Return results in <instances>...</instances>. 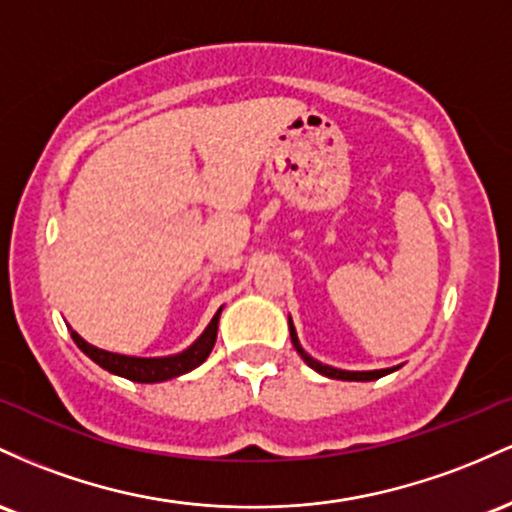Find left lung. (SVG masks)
Returning <instances> with one entry per match:
<instances>
[{
	"label": "left lung",
	"mask_w": 512,
	"mask_h": 512,
	"mask_svg": "<svg viewBox=\"0 0 512 512\" xmlns=\"http://www.w3.org/2000/svg\"><path fill=\"white\" fill-rule=\"evenodd\" d=\"M290 338H292V346H295L297 353L302 355V360L307 363L312 370H317L319 375L324 377H331V380H346V382H372V380H380V377L389 375V372H394L396 367H387V370H367V372H350V370H338V367H331V365H324L319 363V360H314L312 355L304 353V348L300 346V341H297V331L295 326H292L290 321Z\"/></svg>",
	"instance_id": "left-lung-1"
}]
</instances>
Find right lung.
I'll list each match as a JSON object with an SVG mask.
<instances>
[{
	"instance_id": "obj_1",
	"label": "right lung",
	"mask_w": 512,
	"mask_h": 512,
	"mask_svg": "<svg viewBox=\"0 0 512 512\" xmlns=\"http://www.w3.org/2000/svg\"><path fill=\"white\" fill-rule=\"evenodd\" d=\"M220 312L222 307L217 309V314L212 317L208 324V329L200 333L198 341L193 343L191 348H186L179 355H169V358H132V355H120V353H108V350H101L91 343H86L77 331H72L74 343L94 360L96 365H101L103 370L113 372V375L125 377L130 382H140V384H154V382H166L174 380V377L186 375L198 367L200 363H205L210 355L212 346H215L217 338V321H220Z\"/></svg>"
}]
</instances>
